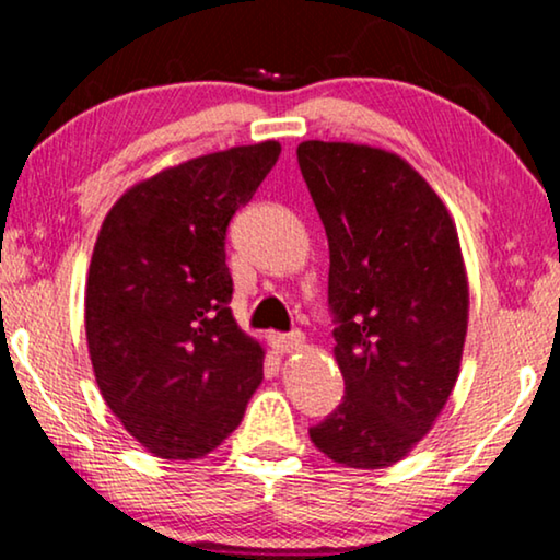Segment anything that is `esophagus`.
Listing matches in <instances>:
<instances>
[{
  "instance_id": "34e87169",
  "label": "esophagus",
  "mask_w": 560,
  "mask_h": 560,
  "mask_svg": "<svg viewBox=\"0 0 560 560\" xmlns=\"http://www.w3.org/2000/svg\"><path fill=\"white\" fill-rule=\"evenodd\" d=\"M272 347L278 354H295V351H301L305 347V336L301 331L278 334L272 336Z\"/></svg>"
}]
</instances>
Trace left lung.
Instances as JSON below:
<instances>
[{"instance_id": "obj_1", "label": "left lung", "mask_w": 560, "mask_h": 560, "mask_svg": "<svg viewBox=\"0 0 560 560\" xmlns=\"http://www.w3.org/2000/svg\"><path fill=\"white\" fill-rule=\"evenodd\" d=\"M298 165L328 236L334 359L347 385L311 441L349 469H385L431 431L462 370L469 278L456 224L389 150L308 140Z\"/></svg>"}]
</instances>
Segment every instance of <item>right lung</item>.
Returning a JSON list of instances; mask_svg holds the SVG:
<instances>
[{
  "label": "right lung",
  "mask_w": 560,
  "mask_h": 560,
  "mask_svg": "<svg viewBox=\"0 0 560 560\" xmlns=\"http://www.w3.org/2000/svg\"><path fill=\"white\" fill-rule=\"evenodd\" d=\"M280 158L242 144L165 167L117 198L86 280L96 385L125 431L171 462L203 458L242 423L265 349L240 328L226 226Z\"/></svg>",
  "instance_id": "obj_1"
}]
</instances>
